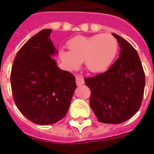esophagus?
I'll list each match as a JSON object with an SVG mask.
<instances>
[{"label": "esophagus", "instance_id": "obj_1", "mask_svg": "<svg viewBox=\"0 0 154 154\" xmlns=\"http://www.w3.org/2000/svg\"><path fill=\"white\" fill-rule=\"evenodd\" d=\"M75 82L77 84V85H82L85 83V81H84V79L82 76H76Z\"/></svg>", "mask_w": 154, "mask_h": 154}]
</instances>
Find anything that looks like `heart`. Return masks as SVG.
Segmentation results:
<instances>
[{
	"label": "heart",
	"mask_w": 154,
	"mask_h": 154,
	"mask_svg": "<svg viewBox=\"0 0 154 154\" xmlns=\"http://www.w3.org/2000/svg\"><path fill=\"white\" fill-rule=\"evenodd\" d=\"M68 50H59V57L65 68L73 70L84 62L92 72H100L109 67L118 51V42L110 34L92 36L78 35L68 42Z\"/></svg>",
	"instance_id": "1"
}]
</instances>
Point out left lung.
<instances>
[{
    "mask_svg": "<svg viewBox=\"0 0 154 154\" xmlns=\"http://www.w3.org/2000/svg\"><path fill=\"white\" fill-rule=\"evenodd\" d=\"M112 35L120 47L119 58L106 72L84 79L91 90L89 103L98 121L119 124L140 107L145 74L135 48L122 37Z\"/></svg>",
    "mask_w": 154,
    "mask_h": 154,
    "instance_id": "1",
    "label": "left lung"
}]
</instances>
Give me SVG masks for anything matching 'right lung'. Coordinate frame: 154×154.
<instances>
[{
    "label": "right lung",
    "mask_w": 154,
    "mask_h": 154,
    "mask_svg": "<svg viewBox=\"0 0 154 154\" xmlns=\"http://www.w3.org/2000/svg\"><path fill=\"white\" fill-rule=\"evenodd\" d=\"M51 29H43L17 53L11 72L14 101L32 123L50 125L65 116L71 104L75 79L62 71L52 58L57 51Z\"/></svg>",
    "instance_id": "right-lung-1"
}]
</instances>
